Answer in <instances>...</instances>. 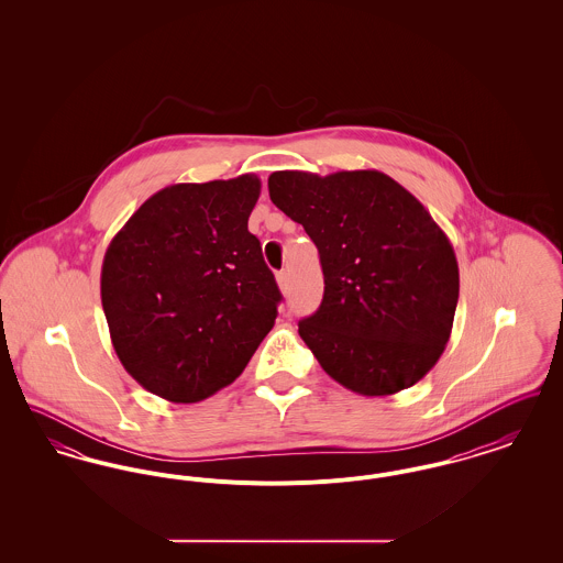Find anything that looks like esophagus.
Segmentation results:
<instances>
[{"label":"esophagus","mask_w":563,"mask_h":563,"mask_svg":"<svg viewBox=\"0 0 563 563\" xmlns=\"http://www.w3.org/2000/svg\"><path fill=\"white\" fill-rule=\"evenodd\" d=\"M276 283H278V287H280V289H287V283H289V274H287L285 269H280V272L276 274Z\"/></svg>","instance_id":"34e87169"}]
</instances>
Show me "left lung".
Returning a JSON list of instances; mask_svg holds the SVG:
<instances>
[{"label": "left lung", "instance_id": "left-lung-1", "mask_svg": "<svg viewBox=\"0 0 563 563\" xmlns=\"http://www.w3.org/2000/svg\"><path fill=\"white\" fill-rule=\"evenodd\" d=\"M268 189L321 255L324 295L299 338L322 369L363 397L420 382L450 342L460 294L454 246L424 205L379 170H276Z\"/></svg>", "mask_w": 563, "mask_h": 563}]
</instances>
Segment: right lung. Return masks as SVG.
I'll return each mask as SVG.
<instances>
[{
    "instance_id": "obj_1",
    "label": "right lung",
    "mask_w": 563,
    "mask_h": 563,
    "mask_svg": "<svg viewBox=\"0 0 563 563\" xmlns=\"http://www.w3.org/2000/svg\"><path fill=\"white\" fill-rule=\"evenodd\" d=\"M257 175L175 184L109 242L101 303L124 369L170 402L232 384L276 321L283 295L249 214Z\"/></svg>"
}]
</instances>
